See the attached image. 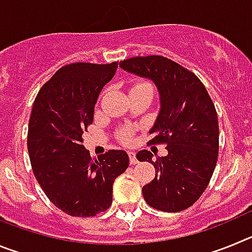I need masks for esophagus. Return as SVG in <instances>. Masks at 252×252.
Returning a JSON list of instances; mask_svg holds the SVG:
<instances>
[{
    "label": "esophagus",
    "instance_id": "obj_1",
    "mask_svg": "<svg viewBox=\"0 0 252 252\" xmlns=\"http://www.w3.org/2000/svg\"><path fill=\"white\" fill-rule=\"evenodd\" d=\"M128 158H130V164L135 165L137 164V159H136V154L133 153V151H128Z\"/></svg>",
    "mask_w": 252,
    "mask_h": 252
}]
</instances>
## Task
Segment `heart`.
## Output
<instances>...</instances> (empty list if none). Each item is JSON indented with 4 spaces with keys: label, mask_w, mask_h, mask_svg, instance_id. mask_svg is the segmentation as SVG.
Here are the masks:
<instances>
[{
    "label": "heart",
    "mask_w": 252,
    "mask_h": 252,
    "mask_svg": "<svg viewBox=\"0 0 252 252\" xmlns=\"http://www.w3.org/2000/svg\"><path fill=\"white\" fill-rule=\"evenodd\" d=\"M140 88H146V90L154 91L153 84H151L150 82H148V81H136L135 83H133L131 91H132V90H140ZM132 136H133L132 128H122V130L119 131V139L121 140L122 142H125V144L130 142L131 140H132Z\"/></svg>",
    "instance_id": "b5f03b06"
}]
</instances>
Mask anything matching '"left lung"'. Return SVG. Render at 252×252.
<instances>
[{"label": "left lung", "mask_w": 252, "mask_h": 252, "mask_svg": "<svg viewBox=\"0 0 252 252\" xmlns=\"http://www.w3.org/2000/svg\"><path fill=\"white\" fill-rule=\"evenodd\" d=\"M120 66L157 84L161 108L150 130V145L164 144L166 157L153 160L141 150L139 161L155 168V178L142 187L146 203L162 212H179L199 199L218 159L217 111L206 87L193 72L161 55L133 57Z\"/></svg>", "instance_id": "left-lung-1"}]
</instances>
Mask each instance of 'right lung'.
I'll use <instances>...</instances> for the list:
<instances>
[{
    "label": "right lung",
    "instance_id": "right-lung-1",
    "mask_svg": "<svg viewBox=\"0 0 252 252\" xmlns=\"http://www.w3.org/2000/svg\"><path fill=\"white\" fill-rule=\"evenodd\" d=\"M117 65L119 62L62 66L32 104L28 131L31 168L51 203L73 217H93L110 208L113 182L128 166L124 150L91 158L82 137Z\"/></svg>",
    "mask_w": 252,
    "mask_h": 252
}]
</instances>
